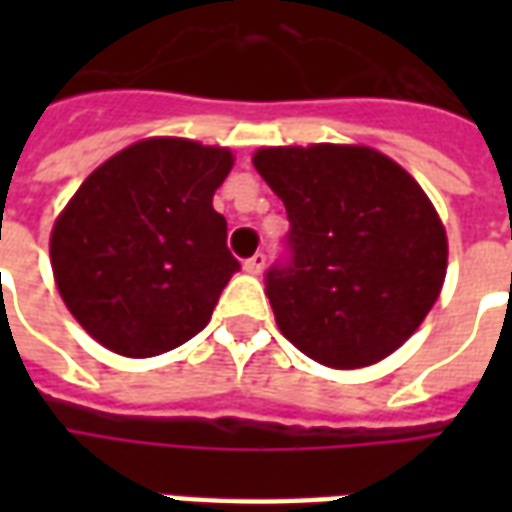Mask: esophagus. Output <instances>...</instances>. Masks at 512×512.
<instances>
[{"instance_id": "34e87169", "label": "esophagus", "mask_w": 512, "mask_h": 512, "mask_svg": "<svg viewBox=\"0 0 512 512\" xmlns=\"http://www.w3.org/2000/svg\"><path fill=\"white\" fill-rule=\"evenodd\" d=\"M263 268H266V255H263V252H257V255H252L244 263L246 274H255V277L263 271Z\"/></svg>"}]
</instances>
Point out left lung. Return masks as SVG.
I'll use <instances>...</instances> for the list:
<instances>
[{
  "instance_id": "left-lung-1",
  "label": "left lung",
  "mask_w": 512,
  "mask_h": 512,
  "mask_svg": "<svg viewBox=\"0 0 512 512\" xmlns=\"http://www.w3.org/2000/svg\"><path fill=\"white\" fill-rule=\"evenodd\" d=\"M252 161L290 222L288 263L266 274L279 332L337 370L397 351L447 274V233L428 194L373 147H260Z\"/></svg>"
}]
</instances>
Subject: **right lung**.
I'll list each match as a JSON object with an SVG mask.
<instances>
[{"label":"right lung","mask_w":512,"mask_h":512,"mask_svg":"<svg viewBox=\"0 0 512 512\" xmlns=\"http://www.w3.org/2000/svg\"><path fill=\"white\" fill-rule=\"evenodd\" d=\"M227 147L178 136L128 145L84 180L51 230V268L84 332L120 356H158L211 321L238 271L213 191Z\"/></svg>","instance_id":"1"}]
</instances>
